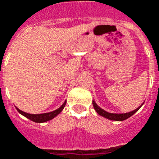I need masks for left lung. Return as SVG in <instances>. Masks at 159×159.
Returning <instances> with one entry per match:
<instances>
[{
  "label": "left lung",
  "mask_w": 159,
  "mask_h": 159,
  "mask_svg": "<svg viewBox=\"0 0 159 159\" xmlns=\"http://www.w3.org/2000/svg\"><path fill=\"white\" fill-rule=\"evenodd\" d=\"M142 105H143V104H142ZM141 106L139 107L136 108L135 110L132 111V112H129V113H126V114H111V113H108V112H107V111L103 110L102 108H101V107L93 101V107H94L95 110L97 112V114H100L101 116H103V117H105V118L108 119V120H116V121H122V120H125L126 119H128L129 117H131L133 114H135V113L141 107Z\"/></svg>",
  "instance_id": "8db88e82"
}]
</instances>
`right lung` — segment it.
I'll return each mask as SVG.
<instances>
[{"label": "right lung", "instance_id": "right-lung-1", "mask_svg": "<svg viewBox=\"0 0 159 159\" xmlns=\"http://www.w3.org/2000/svg\"><path fill=\"white\" fill-rule=\"evenodd\" d=\"M65 104H66V102H64V104L59 107L57 108V110L52 111V112H50V113H45V114H27L25 112H23V111L20 110L18 107H16V109L18 110V112L20 114H21L22 115H24L25 117H26L27 119L31 120L32 121L37 122V123H42V122H46L48 120H51L52 119H53L54 117H56L57 114H59L62 112V110L64 109V107H65Z\"/></svg>", "mask_w": 159, "mask_h": 159}]
</instances>
